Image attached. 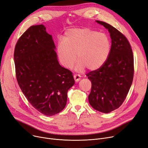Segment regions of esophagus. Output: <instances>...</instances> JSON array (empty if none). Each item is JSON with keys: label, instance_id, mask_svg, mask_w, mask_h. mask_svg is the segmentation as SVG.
<instances>
[{"label": "esophagus", "instance_id": "esophagus-1", "mask_svg": "<svg viewBox=\"0 0 148 148\" xmlns=\"http://www.w3.org/2000/svg\"><path fill=\"white\" fill-rule=\"evenodd\" d=\"M74 80L77 82L78 81H80L81 79V76L79 74H74Z\"/></svg>", "mask_w": 148, "mask_h": 148}]
</instances>
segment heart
<instances>
[{
  "instance_id": "heart-1",
  "label": "heart",
  "mask_w": 148,
  "mask_h": 148,
  "mask_svg": "<svg viewBox=\"0 0 148 148\" xmlns=\"http://www.w3.org/2000/svg\"><path fill=\"white\" fill-rule=\"evenodd\" d=\"M111 40L105 33L87 27L68 29L63 41L58 42L56 52L61 64L71 68L77 60L76 70L82 71L86 67L96 70L102 66L110 55Z\"/></svg>"
}]
</instances>
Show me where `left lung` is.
<instances>
[{
  "instance_id": "obj_1",
  "label": "left lung",
  "mask_w": 148,
  "mask_h": 148,
  "mask_svg": "<svg viewBox=\"0 0 148 148\" xmlns=\"http://www.w3.org/2000/svg\"><path fill=\"white\" fill-rule=\"evenodd\" d=\"M108 29L111 38V52L104 64L86 75L92 83L88 99L95 110L109 113L125 99L134 76V58L125 36L111 25L96 21Z\"/></svg>"
}]
</instances>
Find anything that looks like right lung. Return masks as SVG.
I'll return each instance as SVG.
<instances>
[{"instance_id": "right-lung-1", "label": "right lung", "mask_w": 148, "mask_h": 148, "mask_svg": "<svg viewBox=\"0 0 148 148\" xmlns=\"http://www.w3.org/2000/svg\"><path fill=\"white\" fill-rule=\"evenodd\" d=\"M55 49L46 27L33 25L19 38L14 55L19 87L35 109L47 116L64 110L75 83L72 72L59 64Z\"/></svg>"}]
</instances>
